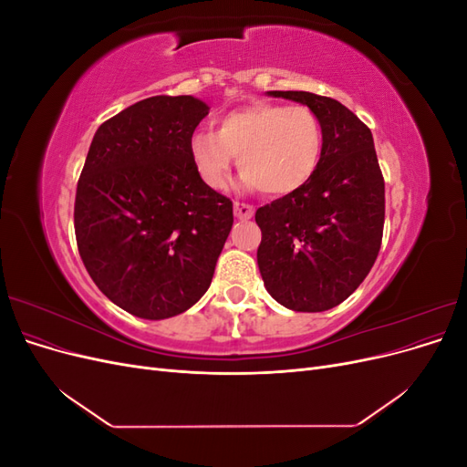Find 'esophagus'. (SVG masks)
Segmentation results:
<instances>
[{
  "label": "esophagus",
  "instance_id": "obj_1",
  "mask_svg": "<svg viewBox=\"0 0 467 467\" xmlns=\"http://www.w3.org/2000/svg\"><path fill=\"white\" fill-rule=\"evenodd\" d=\"M234 212L239 220H249L253 216V212H255V208L245 202H234Z\"/></svg>",
  "mask_w": 467,
  "mask_h": 467
}]
</instances>
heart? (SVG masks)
<instances>
[{"label": "heart", "instance_id": "obj_1", "mask_svg": "<svg viewBox=\"0 0 467 467\" xmlns=\"http://www.w3.org/2000/svg\"><path fill=\"white\" fill-rule=\"evenodd\" d=\"M189 153L208 189L228 185L239 155L242 185L278 199L302 189L317 171L323 129L316 112L304 105L251 103L222 115L216 132L194 130Z\"/></svg>", "mask_w": 467, "mask_h": 467}]
</instances>
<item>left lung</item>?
Returning a JSON list of instances; mask_svg holds the SVG:
<instances>
[{
	"instance_id": "obj_1",
	"label": "left lung",
	"mask_w": 467,
	"mask_h": 467,
	"mask_svg": "<svg viewBox=\"0 0 467 467\" xmlns=\"http://www.w3.org/2000/svg\"><path fill=\"white\" fill-rule=\"evenodd\" d=\"M268 95L316 112L323 153L302 189L257 210L259 271L278 304L294 312H325L360 286L381 245L386 194L374 138L355 112L331 97Z\"/></svg>"
}]
</instances>
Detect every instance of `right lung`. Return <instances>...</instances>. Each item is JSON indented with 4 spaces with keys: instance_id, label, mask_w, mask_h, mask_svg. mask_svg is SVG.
Masks as SVG:
<instances>
[{
    "instance_id": "obj_1",
    "label": "right lung",
    "mask_w": 467,
    "mask_h": 467,
    "mask_svg": "<svg viewBox=\"0 0 467 467\" xmlns=\"http://www.w3.org/2000/svg\"><path fill=\"white\" fill-rule=\"evenodd\" d=\"M210 107L155 95L99 126L74 206L78 249L107 298L136 317L187 312L208 290L234 204L208 189L189 138Z\"/></svg>"
}]
</instances>
